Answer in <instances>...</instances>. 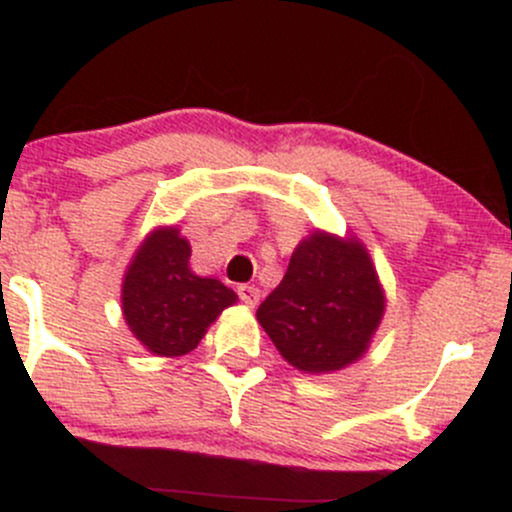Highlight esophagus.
Instances as JSON below:
<instances>
[{
    "label": "esophagus",
    "mask_w": 512,
    "mask_h": 512,
    "mask_svg": "<svg viewBox=\"0 0 512 512\" xmlns=\"http://www.w3.org/2000/svg\"><path fill=\"white\" fill-rule=\"evenodd\" d=\"M238 296H240V301H243L245 305H250V308H255V305L260 303V289H257V286H250V284L238 286Z\"/></svg>",
    "instance_id": "esophagus-1"
}]
</instances>
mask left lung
<instances>
[{
  "mask_svg": "<svg viewBox=\"0 0 512 512\" xmlns=\"http://www.w3.org/2000/svg\"><path fill=\"white\" fill-rule=\"evenodd\" d=\"M383 313L385 293L363 243L315 231L293 250L257 322L293 368L317 375L366 354Z\"/></svg>",
  "mask_w": 512,
  "mask_h": 512,
  "instance_id": "1",
  "label": "left lung"
}]
</instances>
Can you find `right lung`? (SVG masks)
<instances>
[{"mask_svg": "<svg viewBox=\"0 0 512 512\" xmlns=\"http://www.w3.org/2000/svg\"><path fill=\"white\" fill-rule=\"evenodd\" d=\"M192 248L175 226L156 228L122 279V315L134 337L156 356H185L238 296L219 279L190 269Z\"/></svg>", "mask_w": 512, "mask_h": 512, "instance_id": "obj_1", "label": "right lung"}]
</instances>
